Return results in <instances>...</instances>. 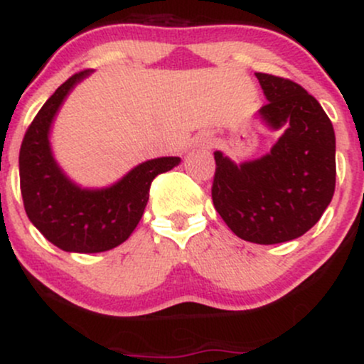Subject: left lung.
I'll return each instance as SVG.
<instances>
[{
	"label": "left lung",
	"mask_w": 364,
	"mask_h": 364,
	"mask_svg": "<svg viewBox=\"0 0 364 364\" xmlns=\"http://www.w3.org/2000/svg\"><path fill=\"white\" fill-rule=\"evenodd\" d=\"M269 99L260 116L286 132L270 154L236 166L214 154L212 202L237 237L296 240L320 220L336 191V135L320 102L289 78L255 73Z\"/></svg>",
	"instance_id": "8db88e82"
}]
</instances>
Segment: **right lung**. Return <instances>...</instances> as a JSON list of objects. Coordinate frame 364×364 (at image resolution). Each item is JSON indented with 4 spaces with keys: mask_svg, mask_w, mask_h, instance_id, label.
Masks as SVG:
<instances>
[{
    "mask_svg": "<svg viewBox=\"0 0 364 364\" xmlns=\"http://www.w3.org/2000/svg\"><path fill=\"white\" fill-rule=\"evenodd\" d=\"M90 70L72 75L46 101L25 132L20 147V190L31 223L54 246L75 253L107 252L127 241L144 215L154 178L179 164V157H161L129 171L106 190L75 186L51 156V121L72 87Z\"/></svg>",
    "mask_w": 364,
    "mask_h": 364,
    "instance_id": "add662e5",
    "label": "right lung"
}]
</instances>
